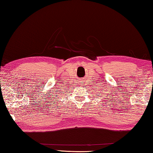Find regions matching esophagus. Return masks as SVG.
Returning a JSON list of instances; mask_svg holds the SVG:
<instances>
[{
  "mask_svg": "<svg viewBox=\"0 0 153 153\" xmlns=\"http://www.w3.org/2000/svg\"><path fill=\"white\" fill-rule=\"evenodd\" d=\"M84 83H85V81H84V80H83V79H80V80H79V85L83 86L84 85Z\"/></svg>",
  "mask_w": 153,
  "mask_h": 153,
  "instance_id": "34e87169",
  "label": "esophagus"
}]
</instances>
